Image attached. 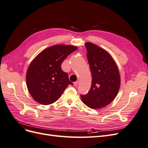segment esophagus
Masks as SVG:
<instances>
[{"mask_svg": "<svg viewBox=\"0 0 148 148\" xmlns=\"http://www.w3.org/2000/svg\"><path fill=\"white\" fill-rule=\"evenodd\" d=\"M78 84V81H77V82H75L73 83V84L75 85V86H77Z\"/></svg>", "mask_w": 148, "mask_h": 148, "instance_id": "1", "label": "esophagus"}]
</instances>
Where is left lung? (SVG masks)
<instances>
[{
	"mask_svg": "<svg viewBox=\"0 0 148 148\" xmlns=\"http://www.w3.org/2000/svg\"><path fill=\"white\" fill-rule=\"evenodd\" d=\"M92 75L90 90L81 95L84 104L91 109L104 107L117 96L120 85L118 67L109 53L90 42L85 44Z\"/></svg>",
	"mask_w": 148,
	"mask_h": 148,
	"instance_id": "1",
	"label": "left lung"
}]
</instances>
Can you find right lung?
<instances>
[{"instance_id":"right-lung-1","label":"right lung","mask_w":148,"mask_h":148,"mask_svg":"<svg viewBox=\"0 0 148 148\" xmlns=\"http://www.w3.org/2000/svg\"><path fill=\"white\" fill-rule=\"evenodd\" d=\"M77 49L69 45H56L44 49L36 57L27 70L26 82L28 91L36 102L49 105L59 99L71 82L61 65Z\"/></svg>"}]
</instances>
